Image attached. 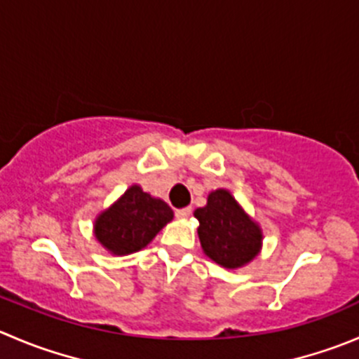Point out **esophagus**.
<instances>
[{
	"mask_svg": "<svg viewBox=\"0 0 359 359\" xmlns=\"http://www.w3.org/2000/svg\"><path fill=\"white\" fill-rule=\"evenodd\" d=\"M191 212H193V208H191V207L177 208V210H175V215H177V217L184 219V217H189V215H191Z\"/></svg>",
	"mask_w": 359,
	"mask_h": 359,
	"instance_id": "34e87169",
	"label": "esophagus"
}]
</instances>
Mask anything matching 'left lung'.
Here are the masks:
<instances>
[{
    "label": "left lung",
    "instance_id": "1",
    "mask_svg": "<svg viewBox=\"0 0 359 359\" xmlns=\"http://www.w3.org/2000/svg\"><path fill=\"white\" fill-rule=\"evenodd\" d=\"M200 221L198 236L205 254L226 268H238L249 263L261 245V231L235 198L224 189L208 194L203 208L194 212Z\"/></svg>",
    "mask_w": 359,
    "mask_h": 359
}]
</instances>
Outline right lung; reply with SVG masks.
Segmentation results:
<instances>
[{
  "mask_svg": "<svg viewBox=\"0 0 359 359\" xmlns=\"http://www.w3.org/2000/svg\"><path fill=\"white\" fill-rule=\"evenodd\" d=\"M172 217V208L165 201L156 200L138 186H133L114 207L100 215L95 226L96 238L114 254L137 252Z\"/></svg>",
  "mask_w": 359,
  "mask_h": 359,
  "instance_id": "obj_1",
  "label": "right lung"
}]
</instances>
